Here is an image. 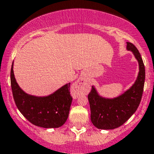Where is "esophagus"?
Returning <instances> with one entry per match:
<instances>
[{"label": "esophagus", "mask_w": 154, "mask_h": 154, "mask_svg": "<svg viewBox=\"0 0 154 154\" xmlns=\"http://www.w3.org/2000/svg\"><path fill=\"white\" fill-rule=\"evenodd\" d=\"M88 84V81L85 78H80L74 83L72 86V92L74 93H78L80 91H82Z\"/></svg>", "instance_id": "obj_1"}]
</instances>
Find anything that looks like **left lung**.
I'll list each match as a JSON object with an SVG mask.
<instances>
[{"label":"left lung","instance_id":"8db88e82","mask_svg":"<svg viewBox=\"0 0 154 154\" xmlns=\"http://www.w3.org/2000/svg\"><path fill=\"white\" fill-rule=\"evenodd\" d=\"M127 48L134 53L139 63L140 71L134 84L122 96L112 100L100 97L93 87L88 94L91 122L99 129L109 130L120 127L135 112L140 105L144 86L145 67L135 45L127 42Z\"/></svg>","mask_w":154,"mask_h":154}]
</instances>
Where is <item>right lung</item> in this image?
<instances>
[{
	"instance_id": "obj_1",
	"label": "right lung",
	"mask_w": 154,
	"mask_h": 154,
	"mask_svg": "<svg viewBox=\"0 0 154 154\" xmlns=\"http://www.w3.org/2000/svg\"><path fill=\"white\" fill-rule=\"evenodd\" d=\"M13 65L14 62L11 70V89L19 111L29 122L38 127L54 128L63 125L68 117L72 102L70 83L48 97L30 96L19 87L14 77Z\"/></svg>"
}]
</instances>
